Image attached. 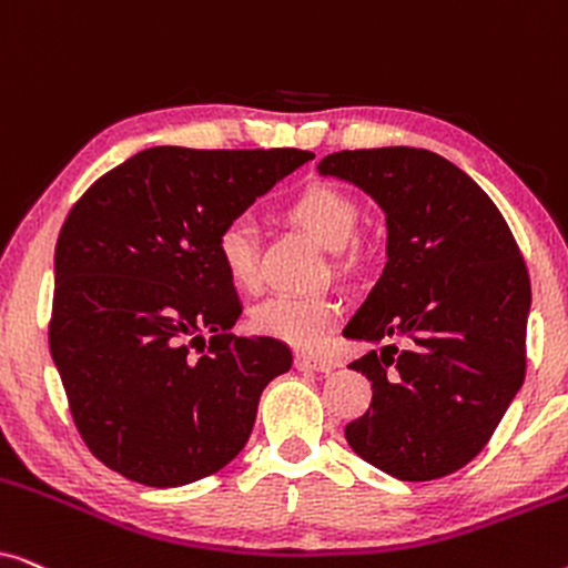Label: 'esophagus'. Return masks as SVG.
Masks as SVG:
<instances>
[{"label": "esophagus", "instance_id": "1", "mask_svg": "<svg viewBox=\"0 0 568 568\" xmlns=\"http://www.w3.org/2000/svg\"><path fill=\"white\" fill-rule=\"evenodd\" d=\"M294 367L302 372H331L333 364L328 359H321L315 354H297L294 356Z\"/></svg>", "mask_w": 568, "mask_h": 568}]
</instances>
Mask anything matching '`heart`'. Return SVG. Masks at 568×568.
Wrapping results in <instances>:
<instances>
[{"mask_svg": "<svg viewBox=\"0 0 568 568\" xmlns=\"http://www.w3.org/2000/svg\"><path fill=\"white\" fill-rule=\"evenodd\" d=\"M286 220L313 235L328 251H336L341 266H352L356 251H346L359 222V206L333 183H310L286 204ZM216 258L240 290L258 286V253L253 224L245 216L224 222L216 232ZM341 302L328 294H278L253 310V328L292 348L313 352L341 321Z\"/></svg>", "mask_w": 568, "mask_h": 568, "instance_id": "obj_1", "label": "heart"}]
</instances>
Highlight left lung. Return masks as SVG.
<instances>
[{"label": "left lung", "instance_id": "obj_1", "mask_svg": "<svg viewBox=\"0 0 568 568\" xmlns=\"http://www.w3.org/2000/svg\"><path fill=\"white\" fill-rule=\"evenodd\" d=\"M317 170L367 191L387 222L383 276L344 336L406 344L348 364L372 383V403L346 442L400 480L445 478L488 445L523 387V253L486 191L429 150H344Z\"/></svg>", "mask_w": 568, "mask_h": 568}]
</instances>
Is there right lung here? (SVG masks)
Listing matches in <instances>:
<instances>
[{"instance_id": "right-lung-1", "label": "right lung", "mask_w": 568, "mask_h": 568, "mask_svg": "<svg viewBox=\"0 0 568 568\" xmlns=\"http://www.w3.org/2000/svg\"><path fill=\"white\" fill-rule=\"evenodd\" d=\"M313 158L152 146L69 212L53 258L51 356L84 445L123 478L193 484L245 447L263 387L292 367V352L230 333L243 305L216 232Z\"/></svg>"}]
</instances>
